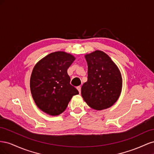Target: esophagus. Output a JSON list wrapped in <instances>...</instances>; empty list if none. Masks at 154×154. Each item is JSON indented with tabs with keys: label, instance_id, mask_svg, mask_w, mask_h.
Wrapping results in <instances>:
<instances>
[{
	"label": "esophagus",
	"instance_id": "1",
	"mask_svg": "<svg viewBox=\"0 0 154 154\" xmlns=\"http://www.w3.org/2000/svg\"><path fill=\"white\" fill-rule=\"evenodd\" d=\"M77 89H78V91H79V93H80V92H81V86L77 87Z\"/></svg>",
	"mask_w": 154,
	"mask_h": 154
}]
</instances>
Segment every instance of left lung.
<instances>
[{
    "label": "left lung",
    "instance_id": "left-lung-1",
    "mask_svg": "<svg viewBox=\"0 0 154 154\" xmlns=\"http://www.w3.org/2000/svg\"><path fill=\"white\" fill-rule=\"evenodd\" d=\"M88 66L87 82L83 83L82 97L92 109L101 110L112 106L122 88V74L106 53L97 50L85 56Z\"/></svg>",
    "mask_w": 154,
    "mask_h": 154
}]
</instances>
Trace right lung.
<instances>
[{
    "label": "right lung",
    "mask_w": 154,
    "mask_h": 154,
    "mask_svg": "<svg viewBox=\"0 0 154 154\" xmlns=\"http://www.w3.org/2000/svg\"><path fill=\"white\" fill-rule=\"evenodd\" d=\"M75 60L63 51L50 53L37 63L30 78L31 92L36 105L45 113L58 116L66 109L69 102L78 94L70 84L67 69Z\"/></svg>",
    "instance_id": "add662e5"
}]
</instances>
